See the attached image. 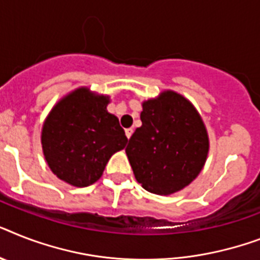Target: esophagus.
Masks as SVG:
<instances>
[{"instance_id":"esophagus-1","label":"esophagus","mask_w":260,"mask_h":260,"mask_svg":"<svg viewBox=\"0 0 260 260\" xmlns=\"http://www.w3.org/2000/svg\"><path fill=\"white\" fill-rule=\"evenodd\" d=\"M132 134H134V128H126V129H125V135H126V137H128V139H129V137L132 136Z\"/></svg>"}]
</instances>
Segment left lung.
<instances>
[{"mask_svg":"<svg viewBox=\"0 0 260 260\" xmlns=\"http://www.w3.org/2000/svg\"><path fill=\"white\" fill-rule=\"evenodd\" d=\"M141 105V126L131 136L125 153L143 188L172 195L203 170L210 149L208 132L193 104L175 90H163Z\"/></svg>","mask_w":260,"mask_h":260,"instance_id":"obj_1","label":"left lung"}]
</instances>
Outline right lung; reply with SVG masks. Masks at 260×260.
<instances>
[{
  "mask_svg": "<svg viewBox=\"0 0 260 260\" xmlns=\"http://www.w3.org/2000/svg\"><path fill=\"white\" fill-rule=\"evenodd\" d=\"M109 96L80 86L57 101L42 124L41 145L50 171L73 187L101 178L116 152L126 145L119 119L107 111Z\"/></svg>",
  "mask_w": 260,
  "mask_h": 260,
  "instance_id": "right-lung-1",
  "label": "right lung"
}]
</instances>
